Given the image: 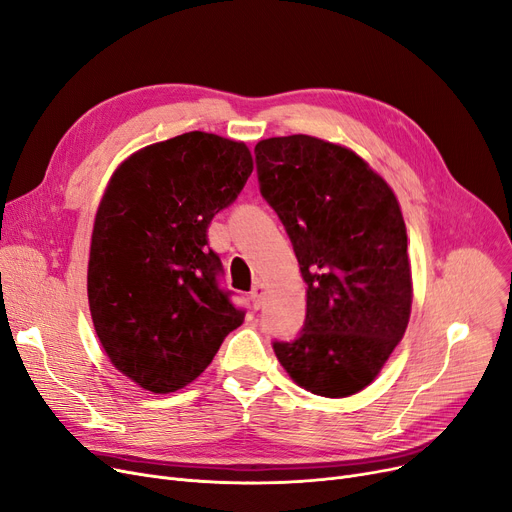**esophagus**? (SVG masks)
Listing matches in <instances>:
<instances>
[{
    "label": "esophagus",
    "mask_w": 512,
    "mask_h": 512,
    "mask_svg": "<svg viewBox=\"0 0 512 512\" xmlns=\"http://www.w3.org/2000/svg\"><path fill=\"white\" fill-rule=\"evenodd\" d=\"M251 301H253V307L255 309H259L261 307V299H263V284L261 282H255V286H253V291H251Z\"/></svg>",
    "instance_id": "34e87169"
}]
</instances>
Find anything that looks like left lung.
I'll list each match as a JSON object with an SVG mask.
<instances>
[{
  "label": "left lung",
  "mask_w": 512,
  "mask_h": 512,
  "mask_svg": "<svg viewBox=\"0 0 512 512\" xmlns=\"http://www.w3.org/2000/svg\"><path fill=\"white\" fill-rule=\"evenodd\" d=\"M259 192L280 217L307 284V314L278 362L322 397L362 391L402 341L412 307L397 198L358 154L318 138L255 146Z\"/></svg>",
  "instance_id": "1"
}]
</instances>
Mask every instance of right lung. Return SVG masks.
Segmentation results:
<instances>
[{
    "instance_id": "1",
    "label": "right lung",
    "mask_w": 512,
    "mask_h": 512,
    "mask_svg": "<svg viewBox=\"0 0 512 512\" xmlns=\"http://www.w3.org/2000/svg\"><path fill=\"white\" fill-rule=\"evenodd\" d=\"M251 171L242 142L188 131L131 154L102 196L87 268L94 328L115 368L152 393L192 383L244 320L207 230Z\"/></svg>"
}]
</instances>
